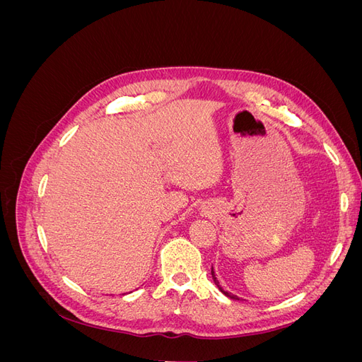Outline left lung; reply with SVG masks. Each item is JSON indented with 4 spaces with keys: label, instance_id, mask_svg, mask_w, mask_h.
Segmentation results:
<instances>
[{
    "label": "left lung",
    "instance_id": "8db88e82",
    "mask_svg": "<svg viewBox=\"0 0 362 362\" xmlns=\"http://www.w3.org/2000/svg\"><path fill=\"white\" fill-rule=\"evenodd\" d=\"M211 276H213V279H214V284H216V286L218 287V290H221V291H222V293H223L225 296H228V298H229V299H234V300H238V298H237V296H234V294H231V293H228V291H223V290H222V287H221V286H218V281H217V279H216V276H214V272H213V269H211Z\"/></svg>",
    "mask_w": 362,
    "mask_h": 362
}]
</instances>
